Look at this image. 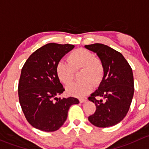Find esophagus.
Listing matches in <instances>:
<instances>
[{
    "mask_svg": "<svg viewBox=\"0 0 149 149\" xmlns=\"http://www.w3.org/2000/svg\"><path fill=\"white\" fill-rule=\"evenodd\" d=\"M79 102H82H82H85L87 101V98H79Z\"/></svg>",
    "mask_w": 149,
    "mask_h": 149,
    "instance_id": "34e87169",
    "label": "esophagus"
}]
</instances>
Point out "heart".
I'll return each mask as SVG.
<instances>
[{"instance_id":"heart-1","label":"heart","mask_w":149,"mask_h":149,"mask_svg":"<svg viewBox=\"0 0 149 149\" xmlns=\"http://www.w3.org/2000/svg\"><path fill=\"white\" fill-rule=\"evenodd\" d=\"M68 62L60 61L56 64V74L64 85H68L73 81L74 72L81 71L79 79L67 87V93L72 96L82 97L93 89V84L98 86L105 75V65L102 59L88 49L79 48L73 50L67 56Z\"/></svg>"}]
</instances>
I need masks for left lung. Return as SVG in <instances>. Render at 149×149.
<instances>
[{
    "label": "left lung",
    "instance_id": "left-lung-1",
    "mask_svg": "<svg viewBox=\"0 0 149 149\" xmlns=\"http://www.w3.org/2000/svg\"><path fill=\"white\" fill-rule=\"evenodd\" d=\"M96 52L105 65V75L100 85L88 97L96 110L88 117L93 125L99 128L113 126L120 123L128 113L134 93V81L131 66L122 54L102 44L85 45ZM102 97L105 99L98 100Z\"/></svg>",
    "mask_w": 149,
    "mask_h": 149
}]
</instances>
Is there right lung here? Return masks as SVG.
<instances>
[{
	"label": "right lung",
	"instance_id": "1",
	"mask_svg": "<svg viewBox=\"0 0 149 149\" xmlns=\"http://www.w3.org/2000/svg\"><path fill=\"white\" fill-rule=\"evenodd\" d=\"M74 47L72 44L49 43L31 54L23 66L18 99L27 121L36 129L58 130L67 120L70 106L79 103L73 97H56L65 90L56 76V64Z\"/></svg>",
	"mask_w": 149,
	"mask_h": 149
}]
</instances>
